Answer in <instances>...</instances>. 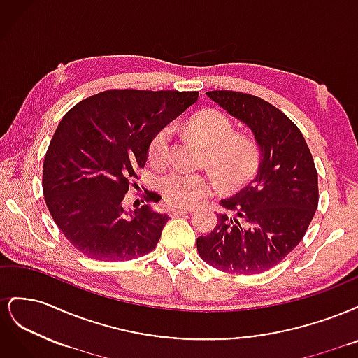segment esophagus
Instances as JSON below:
<instances>
[{"label":"esophagus","instance_id":"obj_1","mask_svg":"<svg viewBox=\"0 0 358 358\" xmlns=\"http://www.w3.org/2000/svg\"><path fill=\"white\" fill-rule=\"evenodd\" d=\"M191 209H180V208H167V213L170 216H179V215H185V213H191Z\"/></svg>","mask_w":358,"mask_h":358}]
</instances>
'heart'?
Returning <instances> with one entry per match:
<instances>
[{
  "label": "heart",
  "mask_w": 358,
  "mask_h": 358,
  "mask_svg": "<svg viewBox=\"0 0 358 358\" xmlns=\"http://www.w3.org/2000/svg\"><path fill=\"white\" fill-rule=\"evenodd\" d=\"M188 128L208 148V164L224 189L237 191L254 179L262 164V149L252 136L234 133L233 122L224 113L200 112L189 119ZM170 148L171 129L159 128L148 145L150 164H164ZM215 178L203 171L173 169L159 176L158 188L170 204L189 206L209 196L215 188Z\"/></svg>",
  "instance_id": "1"
}]
</instances>
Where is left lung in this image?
<instances>
[{
	"label": "left lung",
	"instance_id": "obj_1",
	"mask_svg": "<svg viewBox=\"0 0 358 358\" xmlns=\"http://www.w3.org/2000/svg\"><path fill=\"white\" fill-rule=\"evenodd\" d=\"M206 95L251 128L262 164L248 187L221 200L233 216L220 213L213 231L197 239V251L222 272L263 273L305 236L318 208V173L300 129L273 104L234 91Z\"/></svg>",
	"mask_w": 358,
	"mask_h": 358
}]
</instances>
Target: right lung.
<instances>
[{
  "label": "right lung",
  "instance_id": "1",
  "mask_svg": "<svg viewBox=\"0 0 358 358\" xmlns=\"http://www.w3.org/2000/svg\"><path fill=\"white\" fill-rule=\"evenodd\" d=\"M199 92L110 90L62 117L43 162V194L53 221L83 255L127 262L157 246L169 221L145 204L124 209L149 140L197 101ZM155 192L146 196L154 200Z\"/></svg>",
  "mask_w": 358,
  "mask_h": 358
}]
</instances>
